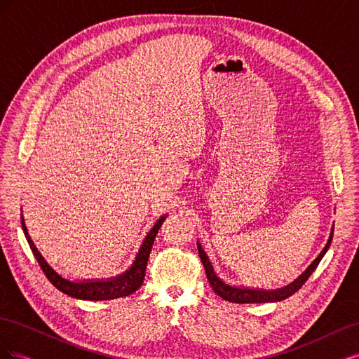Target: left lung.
<instances>
[{"label": "left lung", "instance_id": "left-lung-1", "mask_svg": "<svg viewBox=\"0 0 359 359\" xmlns=\"http://www.w3.org/2000/svg\"><path fill=\"white\" fill-rule=\"evenodd\" d=\"M332 233H334V227L331 229V235H330V240L325 245V248L320 252V255L314 259V262L304 271V274H301L293 283H290L289 286L283 287V289H277V290H255V289H240V287H232L229 285L223 283V281L215 276L214 269L211 266V262L208 256L205 255L203 248L201 247V244L198 243V252L201 256V260L205 268V273H206V278H208L210 285L212 287V290L219 295L220 298H223L224 301H229V302H235V304H255V302H276V301H281V299H286L287 297L293 295L299 287H302V285L306 283L309 280V277L313 274V271L316 269V266L319 265L320 259L323 257V255L327 253V250L331 244L332 240Z\"/></svg>", "mask_w": 359, "mask_h": 359}]
</instances>
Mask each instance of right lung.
I'll use <instances>...</instances> for the list:
<instances>
[{
    "label": "right lung",
    "instance_id": "right-lung-1",
    "mask_svg": "<svg viewBox=\"0 0 359 359\" xmlns=\"http://www.w3.org/2000/svg\"><path fill=\"white\" fill-rule=\"evenodd\" d=\"M165 220H166V217H161L153 229L149 231V233L145 238V241L142 243V247H140V250H139V253L136 256V260L133 262L132 268L126 271L123 276H118V277L109 278V280H100V281H83V283H74V281H69L66 278H62L61 276H58L55 271H53L48 265L46 260L41 257L34 243L31 241L25 222H24V217H22V220H20V223H22V229H24V233H25V238L29 244L32 255L36 256L41 271L45 273V276L48 277V280L53 286H55L58 290H61L62 293H66V295L78 298V299L106 301V299L128 297L130 293L136 292L140 286H142L151 248H153L156 235L158 233V229Z\"/></svg>",
    "mask_w": 359,
    "mask_h": 359
}]
</instances>
